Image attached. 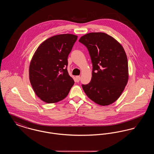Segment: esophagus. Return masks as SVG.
<instances>
[{
  "label": "esophagus",
  "mask_w": 154,
  "mask_h": 154,
  "mask_svg": "<svg viewBox=\"0 0 154 154\" xmlns=\"http://www.w3.org/2000/svg\"><path fill=\"white\" fill-rule=\"evenodd\" d=\"M75 79H76L77 82H79V81L80 80V75H77V76L75 77Z\"/></svg>",
  "instance_id": "esophagus-1"
}]
</instances>
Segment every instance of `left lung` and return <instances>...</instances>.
Returning <instances> with one entry per match:
<instances>
[{
	"label": "left lung",
	"mask_w": 154,
	"mask_h": 154,
	"mask_svg": "<svg viewBox=\"0 0 154 154\" xmlns=\"http://www.w3.org/2000/svg\"><path fill=\"white\" fill-rule=\"evenodd\" d=\"M79 42L88 48L93 65L91 82L82 85L84 91L99 105L115 102L129 79L128 59L123 47L103 32L89 33L81 37Z\"/></svg>",
	"instance_id": "obj_1"
}]
</instances>
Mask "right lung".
<instances>
[{
    "label": "right lung",
    "instance_id": "1",
    "mask_svg": "<svg viewBox=\"0 0 154 154\" xmlns=\"http://www.w3.org/2000/svg\"><path fill=\"white\" fill-rule=\"evenodd\" d=\"M78 36L61 34L51 37L39 45L29 69V80L42 100L55 103L64 99L74 84L67 70V58Z\"/></svg>",
    "mask_w": 154,
    "mask_h": 154
}]
</instances>
